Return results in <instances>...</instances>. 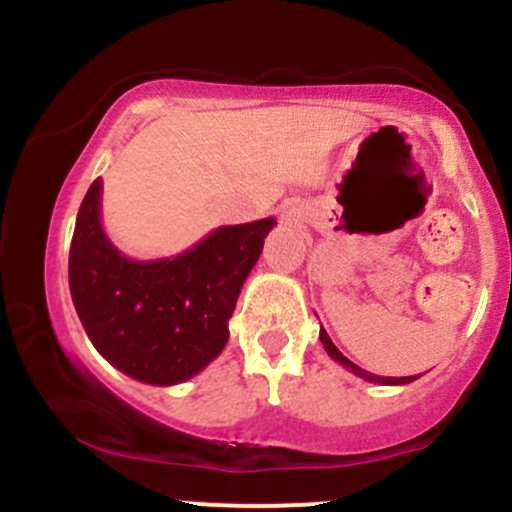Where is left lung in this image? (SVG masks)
Masks as SVG:
<instances>
[{"mask_svg":"<svg viewBox=\"0 0 512 512\" xmlns=\"http://www.w3.org/2000/svg\"><path fill=\"white\" fill-rule=\"evenodd\" d=\"M320 342L325 344V351L334 358V361L342 363V366L349 368L351 373L358 375V378L370 380V383H380V385H407V383H411V380H416V375H407V378H383V375H375V373H368V370L358 368L354 361H349V358H346V356L342 354V351H339L337 346L332 344V339L327 337V332H325V330H320Z\"/></svg>","mask_w":512,"mask_h":512,"instance_id":"1","label":"left lung"}]
</instances>
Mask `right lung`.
Masks as SVG:
<instances>
[{
    "label": "right lung",
    "instance_id": "right-lung-1",
    "mask_svg": "<svg viewBox=\"0 0 512 512\" xmlns=\"http://www.w3.org/2000/svg\"><path fill=\"white\" fill-rule=\"evenodd\" d=\"M101 178L88 187L69 248V291L98 354L149 385L197 375L228 342V320L274 219L221 226L166 260L134 262L101 226Z\"/></svg>",
    "mask_w": 512,
    "mask_h": 512
}]
</instances>
